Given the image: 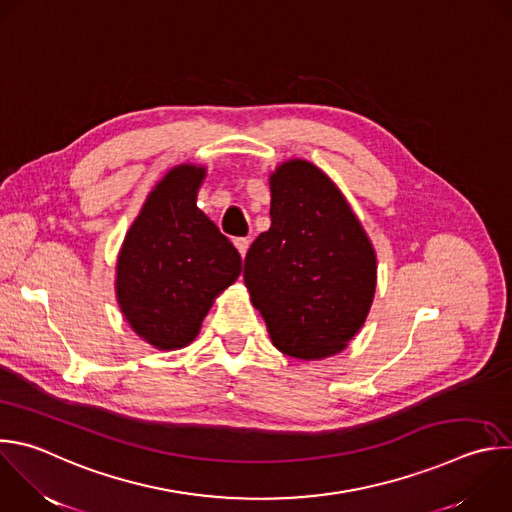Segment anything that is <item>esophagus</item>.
I'll return each mask as SVG.
<instances>
[{
    "mask_svg": "<svg viewBox=\"0 0 512 512\" xmlns=\"http://www.w3.org/2000/svg\"><path fill=\"white\" fill-rule=\"evenodd\" d=\"M235 247H237V251L241 253V257H245L247 255V249H249V239H235Z\"/></svg>",
    "mask_w": 512,
    "mask_h": 512,
    "instance_id": "obj_1",
    "label": "esophagus"
}]
</instances>
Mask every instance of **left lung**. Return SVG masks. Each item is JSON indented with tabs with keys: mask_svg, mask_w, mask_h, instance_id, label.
Instances as JSON below:
<instances>
[{
	"mask_svg": "<svg viewBox=\"0 0 512 512\" xmlns=\"http://www.w3.org/2000/svg\"><path fill=\"white\" fill-rule=\"evenodd\" d=\"M271 227L247 251L243 279L271 344L311 362L344 352L370 313L378 263L344 193L303 158L269 175Z\"/></svg>",
	"mask_w": 512,
	"mask_h": 512,
	"instance_id": "obj_1",
	"label": "left lung"
}]
</instances>
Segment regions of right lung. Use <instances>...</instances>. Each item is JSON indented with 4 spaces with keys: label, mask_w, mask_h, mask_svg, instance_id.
I'll use <instances>...</instances> for the list:
<instances>
[{
    "label": "right lung",
    "mask_w": 512,
    "mask_h": 512,
    "mask_svg": "<svg viewBox=\"0 0 512 512\" xmlns=\"http://www.w3.org/2000/svg\"><path fill=\"white\" fill-rule=\"evenodd\" d=\"M203 164H177L154 185L116 259V301L156 350L189 346L219 293L241 275V255L197 207Z\"/></svg>",
    "instance_id": "1"
}]
</instances>
